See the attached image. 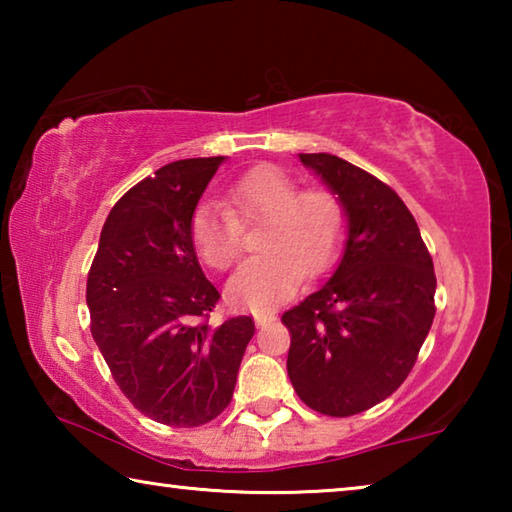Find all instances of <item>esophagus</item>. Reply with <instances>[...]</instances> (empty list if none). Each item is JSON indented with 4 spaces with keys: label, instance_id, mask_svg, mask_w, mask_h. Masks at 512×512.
Masks as SVG:
<instances>
[{
    "label": "esophagus",
    "instance_id": "esophagus-1",
    "mask_svg": "<svg viewBox=\"0 0 512 512\" xmlns=\"http://www.w3.org/2000/svg\"><path fill=\"white\" fill-rule=\"evenodd\" d=\"M253 318H255V325H257V327H264V325H268V323H273L275 314H266V311H264V314H255Z\"/></svg>",
    "mask_w": 512,
    "mask_h": 512
}]
</instances>
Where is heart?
Here are the masks:
<instances>
[{"label": "heart", "mask_w": 512, "mask_h": 512, "mask_svg": "<svg viewBox=\"0 0 512 512\" xmlns=\"http://www.w3.org/2000/svg\"><path fill=\"white\" fill-rule=\"evenodd\" d=\"M225 205L205 203L192 216V241L207 266L223 271L241 253V225L264 223L262 255L230 277L225 298L232 307L262 311L280 305L300 287L305 273L318 277L334 266L348 235L341 198L298 180L273 164L250 169L228 187Z\"/></svg>", "instance_id": "b5f03b06"}]
</instances>
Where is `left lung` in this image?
Listing matches in <instances>:
<instances>
[{"instance_id":"8db88e82","label":"left lung","mask_w":512,"mask_h":512,"mask_svg":"<svg viewBox=\"0 0 512 512\" xmlns=\"http://www.w3.org/2000/svg\"><path fill=\"white\" fill-rule=\"evenodd\" d=\"M300 162L341 198L348 239L332 277L282 314L287 370L309 409L348 418L409 377L436 307V273L418 223L391 187L329 153Z\"/></svg>"}]
</instances>
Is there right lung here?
<instances>
[{
	"instance_id": "right-lung-1",
	"label": "right lung",
	"mask_w": 512,
	"mask_h": 512,
	"mask_svg": "<svg viewBox=\"0 0 512 512\" xmlns=\"http://www.w3.org/2000/svg\"><path fill=\"white\" fill-rule=\"evenodd\" d=\"M225 158L164 164L119 198L88 273L92 339L137 411L201 427L235 393L250 316L207 325L219 291L196 259L192 216Z\"/></svg>"
}]
</instances>
